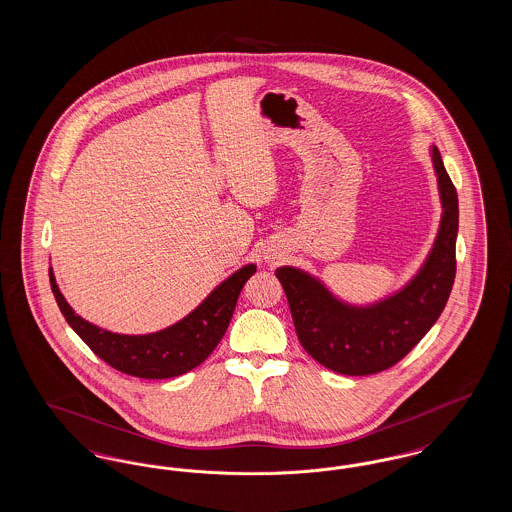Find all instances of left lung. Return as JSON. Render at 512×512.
<instances>
[{
    "label": "left lung",
    "instance_id": "left-lung-1",
    "mask_svg": "<svg viewBox=\"0 0 512 512\" xmlns=\"http://www.w3.org/2000/svg\"><path fill=\"white\" fill-rule=\"evenodd\" d=\"M443 217L434 249L409 286L372 307H349L303 270H276L297 338L320 365L345 376H366L397 365L434 326L455 282L459 197L432 149Z\"/></svg>",
    "mask_w": 512,
    "mask_h": 512
}]
</instances>
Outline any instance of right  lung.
Segmentation results:
<instances>
[{
  "mask_svg": "<svg viewBox=\"0 0 512 512\" xmlns=\"http://www.w3.org/2000/svg\"><path fill=\"white\" fill-rule=\"evenodd\" d=\"M255 270V265L240 268L213 290L194 313L171 328L147 336H122L101 330L74 315L71 305L57 288L51 268L49 284L65 320L99 359L136 378L163 380L192 370L213 353L230 324L245 282Z\"/></svg>",
  "mask_w": 512,
  "mask_h": 512,
  "instance_id": "right-lung-1",
  "label": "right lung"
}]
</instances>
